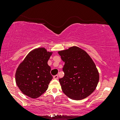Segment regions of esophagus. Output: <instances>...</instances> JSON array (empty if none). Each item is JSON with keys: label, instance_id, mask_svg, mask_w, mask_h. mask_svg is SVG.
Instances as JSON below:
<instances>
[{"label": "esophagus", "instance_id": "obj_1", "mask_svg": "<svg viewBox=\"0 0 120 120\" xmlns=\"http://www.w3.org/2000/svg\"><path fill=\"white\" fill-rule=\"evenodd\" d=\"M53 78H54V79H58L59 77H58V75H54V76H53Z\"/></svg>", "mask_w": 120, "mask_h": 120}]
</instances>
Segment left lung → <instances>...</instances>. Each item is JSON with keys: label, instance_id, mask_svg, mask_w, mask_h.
<instances>
[{"label": "left lung", "instance_id": "1", "mask_svg": "<svg viewBox=\"0 0 120 120\" xmlns=\"http://www.w3.org/2000/svg\"><path fill=\"white\" fill-rule=\"evenodd\" d=\"M65 64L64 76L59 79L63 93L73 100L86 98L94 91L99 73L94 62L83 49L72 46L58 51Z\"/></svg>", "mask_w": 120, "mask_h": 120}]
</instances>
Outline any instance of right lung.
I'll return each instance as SVG.
<instances>
[{
  "label": "right lung",
  "mask_w": 120,
  "mask_h": 120,
  "mask_svg": "<svg viewBox=\"0 0 120 120\" xmlns=\"http://www.w3.org/2000/svg\"><path fill=\"white\" fill-rule=\"evenodd\" d=\"M53 52L45 47L31 50L19 64L15 80L21 91L31 98H38L49 87L52 76L48 61Z\"/></svg>",
  "instance_id": "add662e5"
}]
</instances>
